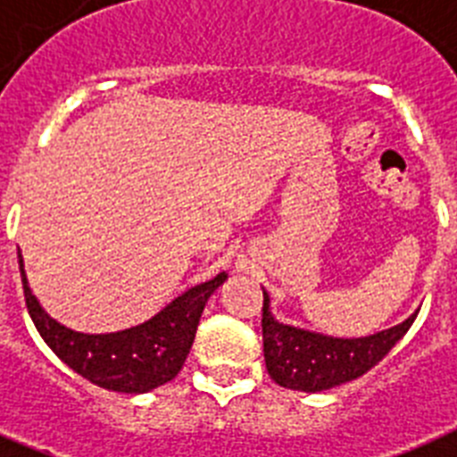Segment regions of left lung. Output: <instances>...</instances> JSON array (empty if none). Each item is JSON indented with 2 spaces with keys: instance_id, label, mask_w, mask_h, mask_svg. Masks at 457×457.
I'll return each instance as SVG.
<instances>
[{
  "instance_id": "obj_1",
  "label": "left lung",
  "mask_w": 457,
  "mask_h": 457,
  "mask_svg": "<svg viewBox=\"0 0 457 457\" xmlns=\"http://www.w3.org/2000/svg\"><path fill=\"white\" fill-rule=\"evenodd\" d=\"M269 303V294L263 292L262 331L266 369L278 386L299 392H322L360 378L390 353L418 315L413 312L402 324L373 337L334 338L278 322L270 315Z\"/></svg>"
}]
</instances>
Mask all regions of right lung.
Returning <instances> with one entry per match:
<instances>
[{
    "label": "right lung",
    "mask_w": 457,
    "mask_h": 457,
    "mask_svg": "<svg viewBox=\"0 0 457 457\" xmlns=\"http://www.w3.org/2000/svg\"><path fill=\"white\" fill-rule=\"evenodd\" d=\"M18 266L29 318L48 348L93 386L126 395H139L165 386L182 371L188 350L194 345L203 308L210 294L226 280V273H220L212 280L195 285L152 320L130 329L116 334H81L48 318L39 301L34 299L22 270L21 252Z\"/></svg>",
    "instance_id": "right-lung-1"
}]
</instances>
